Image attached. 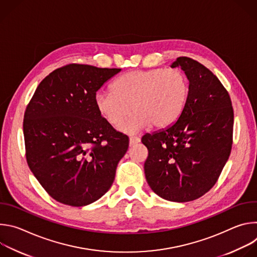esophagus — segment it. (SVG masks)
<instances>
[{
  "label": "esophagus",
  "instance_id": "1",
  "mask_svg": "<svg viewBox=\"0 0 257 257\" xmlns=\"http://www.w3.org/2000/svg\"><path fill=\"white\" fill-rule=\"evenodd\" d=\"M140 142V138L138 137H130L129 138V146H134L135 144Z\"/></svg>",
  "mask_w": 257,
  "mask_h": 257
}]
</instances>
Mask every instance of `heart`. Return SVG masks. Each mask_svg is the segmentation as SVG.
<instances>
[{
  "instance_id": "obj_1",
  "label": "heart",
  "mask_w": 257,
  "mask_h": 257,
  "mask_svg": "<svg viewBox=\"0 0 257 257\" xmlns=\"http://www.w3.org/2000/svg\"><path fill=\"white\" fill-rule=\"evenodd\" d=\"M113 92H96L94 104L99 116L113 127L137 134L153 125L164 128L178 119L184 109L189 81L179 69L155 68L133 70L118 77L112 84Z\"/></svg>"
}]
</instances>
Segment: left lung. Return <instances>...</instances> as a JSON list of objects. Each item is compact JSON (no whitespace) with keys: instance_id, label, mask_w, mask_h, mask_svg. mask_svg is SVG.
Instances as JSON below:
<instances>
[{"instance_id":"left-lung-1","label":"left lung","mask_w":257,"mask_h":257,"mask_svg":"<svg viewBox=\"0 0 257 257\" xmlns=\"http://www.w3.org/2000/svg\"><path fill=\"white\" fill-rule=\"evenodd\" d=\"M176 67L189 80L186 105L177 121L141 142L149 150L144 173L152 190L187 202L209 191L221 175L231 154L234 113L228 91L206 67L188 57L177 58Z\"/></svg>"}]
</instances>
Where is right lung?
Listing matches in <instances>:
<instances>
[{
	"label": "right lung",
	"instance_id": "1",
	"mask_svg": "<svg viewBox=\"0 0 257 257\" xmlns=\"http://www.w3.org/2000/svg\"><path fill=\"white\" fill-rule=\"evenodd\" d=\"M121 69L70 64L36 88L24 114L28 167L57 201L84 206L99 199L115 180L128 137L98 114L96 91Z\"/></svg>",
	"mask_w": 257,
	"mask_h": 257
}]
</instances>
